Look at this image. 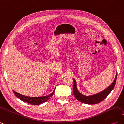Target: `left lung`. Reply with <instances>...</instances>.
<instances>
[{"label":"left lung","mask_w":124,"mask_h":124,"mask_svg":"<svg viewBox=\"0 0 124 124\" xmlns=\"http://www.w3.org/2000/svg\"><path fill=\"white\" fill-rule=\"evenodd\" d=\"M117 73H116L115 78L113 82L110 85V86L108 87L106 89H105L102 92H99L96 94L90 95V96H85L84 95L78 91L77 86V82L74 78L73 80V93L75 98L80 102H81L83 103L88 104H97L101 102L108 95L111 93V92L113 90L114 87V86L116 83V79H117Z\"/></svg>","instance_id":"left-lung-1"}]
</instances>
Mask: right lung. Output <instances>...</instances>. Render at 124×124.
<instances>
[{"instance_id":"right-lung-1","label":"right lung","mask_w":124,"mask_h":124,"mask_svg":"<svg viewBox=\"0 0 124 124\" xmlns=\"http://www.w3.org/2000/svg\"><path fill=\"white\" fill-rule=\"evenodd\" d=\"M56 88L54 89L53 92L51 93L50 95L46 96H42V97H28L24 96L20 93H18L14 91H12L14 95H16L18 98L20 99L22 101H24L25 102L27 103L28 104H31V105H40L41 104H42L44 102H46V101L49 100L51 97H52L53 95L54 94V92L55 91Z\"/></svg>"}]
</instances>
